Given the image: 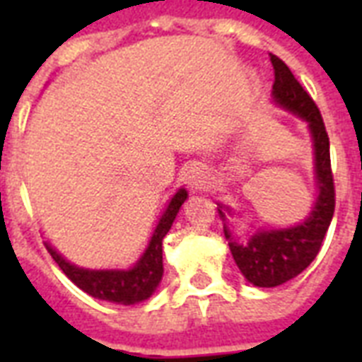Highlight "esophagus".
Instances as JSON below:
<instances>
[{
  "label": "esophagus",
  "mask_w": 362,
  "mask_h": 362,
  "mask_svg": "<svg viewBox=\"0 0 362 362\" xmlns=\"http://www.w3.org/2000/svg\"><path fill=\"white\" fill-rule=\"evenodd\" d=\"M206 178H209V173H206V169L204 167H201V165H192V167H187V170L184 173V180H186V184L192 189H201V187L206 184Z\"/></svg>",
  "instance_id": "1"
}]
</instances>
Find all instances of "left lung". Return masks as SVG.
Instances as JSON below:
<instances>
[{
    "label": "left lung",
    "instance_id": "left-lung-1",
    "mask_svg": "<svg viewBox=\"0 0 362 362\" xmlns=\"http://www.w3.org/2000/svg\"><path fill=\"white\" fill-rule=\"evenodd\" d=\"M274 67L272 101L280 109L306 122L314 148V178L317 197L304 221L284 229H257L252 237L238 242L229 229L227 216L231 206L218 203V214L223 221V233L229 242L235 263L242 276L257 287H276L298 276L320 252L321 242L334 214V182L331 173V152L325 124L298 81L278 56L270 54Z\"/></svg>",
    "mask_w": 362,
    "mask_h": 362
}]
</instances>
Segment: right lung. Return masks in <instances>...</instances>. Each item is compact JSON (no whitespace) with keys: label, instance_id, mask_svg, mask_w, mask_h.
<instances>
[{"label":"right lung","instance_id":"1","mask_svg":"<svg viewBox=\"0 0 362 362\" xmlns=\"http://www.w3.org/2000/svg\"><path fill=\"white\" fill-rule=\"evenodd\" d=\"M186 199L187 192L184 187H180L170 197L167 209L159 216L158 226L153 229L146 250L129 269H84V267L69 263L50 244H47V250L50 252L54 261L58 263L59 269L64 270V274L75 286L81 287L82 291L92 295L93 298L124 304V306L142 303L152 297L163 278V238L169 233L170 226Z\"/></svg>","mask_w":362,"mask_h":362}]
</instances>
